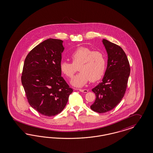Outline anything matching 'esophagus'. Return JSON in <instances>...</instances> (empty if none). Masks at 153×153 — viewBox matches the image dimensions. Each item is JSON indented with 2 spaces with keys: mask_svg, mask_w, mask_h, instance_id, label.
I'll return each mask as SVG.
<instances>
[{
  "mask_svg": "<svg viewBox=\"0 0 153 153\" xmlns=\"http://www.w3.org/2000/svg\"><path fill=\"white\" fill-rule=\"evenodd\" d=\"M79 90L81 91V92L85 93H88V90L87 89H79Z\"/></svg>",
  "mask_w": 153,
  "mask_h": 153,
  "instance_id": "34e87169",
  "label": "esophagus"
}]
</instances>
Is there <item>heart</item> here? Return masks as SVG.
<instances>
[{"mask_svg": "<svg viewBox=\"0 0 153 153\" xmlns=\"http://www.w3.org/2000/svg\"><path fill=\"white\" fill-rule=\"evenodd\" d=\"M71 63L63 62L60 64L61 73L68 79H72L78 67L80 71L72 81L76 87H81L89 80L97 81L105 72L106 59L105 55L100 51H93L91 48L80 47L76 49L69 56Z\"/></svg>", "mask_w": 153, "mask_h": 153, "instance_id": "heart-1", "label": "heart"}]
</instances>
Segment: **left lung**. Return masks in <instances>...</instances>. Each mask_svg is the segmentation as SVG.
<instances>
[{
    "label": "left lung",
    "instance_id": "8db88e82",
    "mask_svg": "<svg viewBox=\"0 0 153 153\" xmlns=\"http://www.w3.org/2000/svg\"><path fill=\"white\" fill-rule=\"evenodd\" d=\"M103 43L108 54L107 67L102 81L92 89L96 98L90 106L92 110L100 114L111 111L120 102L126 91L131 71L122 48L105 39Z\"/></svg>",
    "mask_w": 153,
    "mask_h": 153
}]
</instances>
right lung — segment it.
<instances>
[{
  "mask_svg": "<svg viewBox=\"0 0 153 153\" xmlns=\"http://www.w3.org/2000/svg\"><path fill=\"white\" fill-rule=\"evenodd\" d=\"M63 41L48 39L27 54L21 82L29 105L45 116L60 113L73 89L61 76L60 64L64 50Z\"/></svg>",
  "mask_w": 153,
  "mask_h": 153,
  "instance_id": "right-lung-1",
  "label": "right lung"
}]
</instances>
